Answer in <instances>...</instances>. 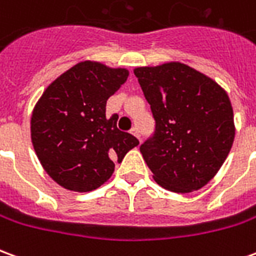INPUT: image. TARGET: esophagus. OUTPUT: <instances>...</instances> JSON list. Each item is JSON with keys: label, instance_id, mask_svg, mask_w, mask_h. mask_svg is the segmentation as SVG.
I'll return each mask as SVG.
<instances>
[{"label": "esophagus", "instance_id": "1", "mask_svg": "<svg viewBox=\"0 0 256 256\" xmlns=\"http://www.w3.org/2000/svg\"><path fill=\"white\" fill-rule=\"evenodd\" d=\"M130 133L133 134V136H136V137H137V138H138V140H141V138H140L138 128H132V130H130Z\"/></svg>", "mask_w": 256, "mask_h": 256}]
</instances>
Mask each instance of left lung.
<instances>
[{"mask_svg": "<svg viewBox=\"0 0 256 256\" xmlns=\"http://www.w3.org/2000/svg\"><path fill=\"white\" fill-rule=\"evenodd\" d=\"M155 118L154 137L140 146L162 188L189 193L220 172L234 140L229 96L215 80L180 62L134 68Z\"/></svg>", "mask_w": 256, "mask_h": 256, "instance_id": "8db88e82", "label": "left lung"}]
</instances>
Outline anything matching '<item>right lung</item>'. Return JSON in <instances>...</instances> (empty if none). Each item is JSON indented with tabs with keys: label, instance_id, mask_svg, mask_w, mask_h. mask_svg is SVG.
<instances>
[{
	"label": "right lung",
	"instance_id": "right-lung-1",
	"mask_svg": "<svg viewBox=\"0 0 256 256\" xmlns=\"http://www.w3.org/2000/svg\"><path fill=\"white\" fill-rule=\"evenodd\" d=\"M128 76L126 68L80 62L53 80L31 115V141L44 170L74 192L100 188L138 140L106 116V100Z\"/></svg>",
	"mask_w": 256,
	"mask_h": 256
}]
</instances>
